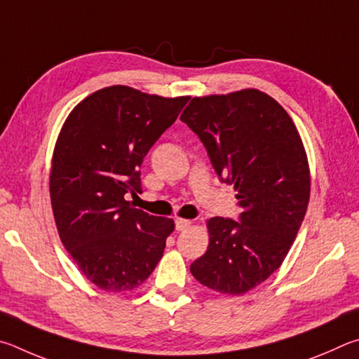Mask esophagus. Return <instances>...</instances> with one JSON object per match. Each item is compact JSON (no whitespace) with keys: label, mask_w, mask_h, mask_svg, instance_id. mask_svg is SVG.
<instances>
[{"label":"esophagus","mask_w":359,"mask_h":359,"mask_svg":"<svg viewBox=\"0 0 359 359\" xmlns=\"http://www.w3.org/2000/svg\"><path fill=\"white\" fill-rule=\"evenodd\" d=\"M191 221H187V219H183V217H176L175 219V227L178 231H184L191 227Z\"/></svg>","instance_id":"34e87169"}]
</instances>
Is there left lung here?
<instances>
[{"label": "left lung", "instance_id": "obj_1", "mask_svg": "<svg viewBox=\"0 0 359 359\" xmlns=\"http://www.w3.org/2000/svg\"><path fill=\"white\" fill-rule=\"evenodd\" d=\"M181 121L241 206L240 222H206L208 249L191 273L217 293L243 294L282 265L304 219L311 172L303 140L278 100L254 88L194 97Z\"/></svg>", "mask_w": 359, "mask_h": 359}]
</instances>
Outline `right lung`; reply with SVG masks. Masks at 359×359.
Here are the masks:
<instances>
[{
  "instance_id": "add662e5",
  "label": "right lung",
  "mask_w": 359,
  "mask_h": 359,
  "mask_svg": "<svg viewBox=\"0 0 359 359\" xmlns=\"http://www.w3.org/2000/svg\"><path fill=\"white\" fill-rule=\"evenodd\" d=\"M187 100L107 86L75 105L62 124L50 170L56 229L100 290H135L162 259L173 219L137 210L126 194L142 192L143 157Z\"/></svg>"
}]
</instances>
